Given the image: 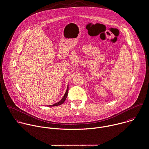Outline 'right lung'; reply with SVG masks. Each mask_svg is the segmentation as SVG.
Listing matches in <instances>:
<instances>
[{"mask_svg":"<svg viewBox=\"0 0 149 149\" xmlns=\"http://www.w3.org/2000/svg\"><path fill=\"white\" fill-rule=\"evenodd\" d=\"M68 87H69V86H68L67 90H66V93H65V94H64V96H63V97L62 98V99H61L60 101H59L58 102H57V103H55V104H54L50 105L49 106H59V105H60V104H62L65 102V100H66V98H67L68 94V90H69V88H68Z\"/></svg>","mask_w":149,"mask_h":149,"instance_id":"right-lung-1","label":"right lung"}]
</instances>
